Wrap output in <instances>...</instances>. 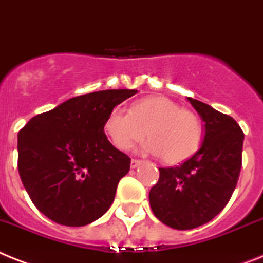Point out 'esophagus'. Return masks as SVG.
<instances>
[{"mask_svg":"<svg viewBox=\"0 0 263 263\" xmlns=\"http://www.w3.org/2000/svg\"><path fill=\"white\" fill-rule=\"evenodd\" d=\"M140 164H142V160H138V159H132L131 160V168H136Z\"/></svg>","mask_w":263,"mask_h":263,"instance_id":"34e87169","label":"esophagus"}]
</instances>
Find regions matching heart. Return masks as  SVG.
I'll return each mask as SVG.
<instances>
[{
	"label": "heart",
	"instance_id": "b5f03b06",
	"mask_svg": "<svg viewBox=\"0 0 263 263\" xmlns=\"http://www.w3.org/2000/svg\"><path fill=\"white\" fill-rule=\"evenodd\" d=\"M105 132L121 151L144 140V149L162 155L167 164H179L195 154L204 138V124L196 114L183 109L165 96H151L132 105L131 111L118 107L105 121Z\"/></svg>",
	"mask_w": 263,
	"mask_h": 263
}]
</instances>
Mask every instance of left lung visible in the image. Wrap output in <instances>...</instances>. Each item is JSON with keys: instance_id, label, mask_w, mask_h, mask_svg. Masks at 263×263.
I'll use <instances>...</instances> for the list:
<instances>
[{"instance_id": "left-lung-1", "label": "left lung", "mask_w": 263, "mask_h": 263, "mask_svg": "<svg viewBox=\"0 0 263 263\" xmlns=\"http://www.w3.org/2000/svg\"><path fill=\"white\" fill-rule=\"evenodd\" d=\"M204 121L200 148L178 167L159 168L149 191L152 213L176 230L210 222L230 200L242 167L245 135L231 116L187 98Z\"/></svg>"}]
</instances>
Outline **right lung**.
Masks as SVG:
<instances>
[{"label": "right lung", "instance_id": "obj_1", "mask_svg": "<svg viewBox=\"0 0 263 263\" xmlns=\"http://www.w3.org/2000/svg\"><path fill=\"white\" fill-rule=\"evenodd\" d=\"M136 89L81 95L28 121L18 132V173L39 211L59 224L85 226L103 217L131 159L104 134L108 116Z\"/></svg>", "mask_w": 263, "mask_h": 263}]
</instances>
